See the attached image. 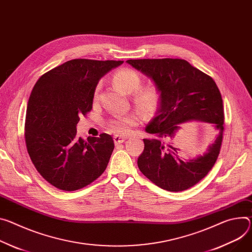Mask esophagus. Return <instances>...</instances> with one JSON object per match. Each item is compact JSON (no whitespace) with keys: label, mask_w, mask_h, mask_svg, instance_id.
<instances>
[{"label":"esophagus","mask_w":252,"mask_h":252,"mask_svg":"<svg viewBox=\"0 0 252 252\" xmlns=\"http://www.w3.org/2000/svg\"><path fill=\"white\" fill-rule=\"evenodd\" d=\"M126 140V136H125V135L117 134V135L113 136V141H114V144H116V145L122 144V143H124Z\"/></svg>","instance_id":"34e87169"}]
</instances>
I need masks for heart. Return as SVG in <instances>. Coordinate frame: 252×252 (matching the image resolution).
Segmentation results:
<instances>
[{
	"label": "heart",
	"instance_id": "b5f03b06",
	"mask_svg": "<svg viewBox=\"0 0 252 252\" xmlns=\"http://www.w3.org/2000/svg\"><path fill=\"white\" fill-rule=\"evenodd\" d=\"M112 83L119 90L125 94H132V101L144 116L151 117L156 112L159 102V93L157 86L153 84H142V77L131 68H121L114 72ZM99 87L95 89V97L98 94ZM140 122V118L134 113L118 117L108 122V126L114 132L126 133L131 127Z\"/></svg>",
	"mask_w": 252,
	"mask_h": 252
}]
</instances>
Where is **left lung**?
<instances>
[{
	"label": "left lung",
	"instance_id": "1",
	"mask_svg": "<svg viewBox=\"0 0 252 252\" xmlns=\"http://www.w3.org/2000/svg\"><path fill=\"white\" fill-rule=\"evenodd\" d=\"M135 69L153 79L159 93L157 117L147 126L153 139H144L138 158L140 171L155 185L170 192L187 190L213 168L220 153L224 131V109L215 81L184 59H129ZM192 120L213 123L220 134L207 153L183 161L167 144L179 129Z\"/></svg>",
	"mask_w": 252,
	"mask_h": 252
}]
</instances>
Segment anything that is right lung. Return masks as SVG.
<instances>
[{"label":"right lung","instance_id":"1","mask_svg":"<svg viewBox=\"0 0 252 252\" xmlns=\"http://www.w3.org/2000/svg\"><path fill=\"white\" fill-rule=\"evenodd\" d=\"M124 61L73 59L44 73L29 97L25 142L39 174L59 190H79L106 169L111 135L78 138L79 118L93 109L99 79Z\"/></svg>","mask_w":252,"mask_h":252}]
</instances>
